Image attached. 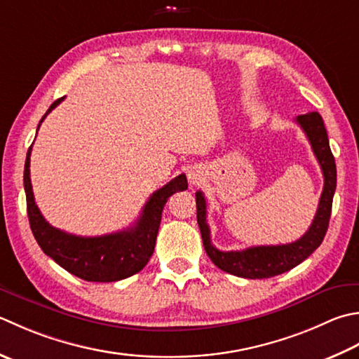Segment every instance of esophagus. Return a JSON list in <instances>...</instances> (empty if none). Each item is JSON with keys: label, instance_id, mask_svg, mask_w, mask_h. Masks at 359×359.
<instances>
[{"label": "esophagus", "instance_id": "obj_1", "mask_svg": "<svg viewBox=\"0 0 359 359\" xmlns=\"http://www.w3.org/2000/svg\"><path fill=\"white\" fill-rule=\"evenodd\" d=\"M189 180H191L193 184H199V182L202 180L201 171H191V172H189Z\"/></svg>", "mask_w": 359, "mask_h": 359}]
</instances>
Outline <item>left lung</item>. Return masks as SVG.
I'll return each instance as SVG.
<instances>
[{"label":"left lung","instance_id":"8db88e82","mask_svg":"<svg viewBox=\"0 0 359 359\" xmlns=\"http://www.w3.org/2000/svg\"><path fill=\"white\" fill-rule=\"evenodd\" d=\"M297 124L304 129L310 142L316 158H318L322 174H324V189H322L319 207L313 224L300 240L280 245H254L244 250L222 252L216 249L210 240V227L207 224V201L203 193H196V207H198V224L201 229L203 248L210 259L224 272L243 278H269L296 268L304 259L310 257L324 241L327 233L330 215H332L333 196L336 189V163L330 149L327 129L324 119L318 111L296 118Z\"/></svg>","mask_w":359,"mask_h":359}]
</instances>
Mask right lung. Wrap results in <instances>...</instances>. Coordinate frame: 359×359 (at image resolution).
Here are the masks:
<instances>
[{
  "label": "right lung",
  "mask_w": 359,
  "mask_h": 359,
  "mask_svg": "<svg viewBox=\"0 0 359 359\" xmlns=\"http://www.w3.org/2000/svg\"><path fill=\"white\" fill-rule=\"evenodd\" d=\"M63 100L65 96L51 104L40 119V124ZM31 151L32 146L26 156L23 182L29 226L41 250L63 269L87 282H118L142 271L154 254L161 212L166 201L174 193L188 188L185 174L177 175L157 189L146 202L142 215L132 227L102 236H76L53 227L40 213L31 185Z\"/></svg>",
  "instance_id": "obj_1"
}]
</instances>
